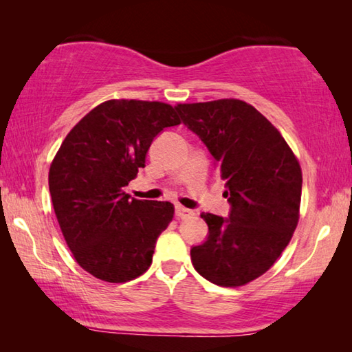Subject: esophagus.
Listing matches in <instances>:
<instances>
[{
	"label": "esophagus",
	"mask_w": 352,
	"mask_h": 352,
	"mask_svg": "<svg viewBox=\"0 0 352 352\" xmlns=\"http://www.w3.org/2000/svg\"><path fill=\"white\" fill-rule=\"evenodd\" d=\"M175 216L178 219H188V217H192L194 212L190 211V210H188V208L178 205V206H175Z\"/></svg>",
	"instance_id": "1"
}]
</instances>
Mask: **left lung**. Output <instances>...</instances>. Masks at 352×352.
Wrapping results in <instances>:
<instances>
[{
	"label": "left lung",
	"mask_w": 352,
	"mask_h": 352,
	"mask_svg": "<svg viewBox=\"0 0 352 352\" xmlns=\"http://www.w3.org/2000/svg\"><path fill=\"white\" fill-rule=\"evenodd\" d=\"M175 109L211 152L231 204L228 219L200 214L210 234L190 248V261L212 284L245 285L275 264L294 236L301 166L279 130L243 100L177 104Z\"/></svg>",
	"instance_id": "8db88e82"
}]
</instances>
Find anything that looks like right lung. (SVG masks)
<instances>
[{"label":"right lung","mask_w":352,"mask_h":352,"mask_svg":"<svg viewBox=\"0 0 352 352\" xmlns=\"http://www.w3.org/2000/svg\"><path fill=\"white\" fill-rule=\"evenodd\" d=\"M180 122L169 104L105 100L71 129L57 151L50 168L52 206L77 264L94 278L127 283L151 267L174 205L130 199L124 186L146 166L155 136Z\"/></svg>","instance_id":"obj_1"}]
</instances>
